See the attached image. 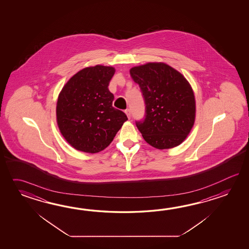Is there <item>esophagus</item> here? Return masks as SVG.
Returning <instances> with one entry per match:
<instances>
[{
    "instance_id": "34e87169",
    "label": "esophagus",
    "mask_w": 249,
    "mask_h": 249,
    "mask_svg": "<svg viewBox=\"0 0 249 249\" xmlns=\"http://www.w3.org/2000/svg\"><path fill=\"white\" fill-rule=\"evenodd\" d=\"M124 112H125V114H126L127 117L130 118V117H131V110H130V109H126Z\"/></svg>"
}]
</instances>
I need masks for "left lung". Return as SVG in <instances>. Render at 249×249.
Masks as SVG:
<instances>
[{
    "label": "left lung",
    "mask_w": 249,
    "mask_h": 249,
    "mask_svg": "<svg viewBox=\"0 0 249 249\" xmlns=\"http://www.w3.org/2000/svg\"><path fill=\"white\" fill-rule=\"evenodd\" d=\"M146 105L142 122H136L146 142L158 149L179 146L191 132L196 117L194 91L184 75L163 62L130 69Z\"/></svg>",
    "instance_id": "obj_1"
}]
</instances>
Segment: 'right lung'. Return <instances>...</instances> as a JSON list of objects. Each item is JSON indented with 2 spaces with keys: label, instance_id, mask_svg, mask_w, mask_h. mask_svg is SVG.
I'll list each match as a JSON object with an SVG mask.
<instances>
[{
  "label": "right lung",
  "instance_id": "1",
  "mask_svg": "<svg viewBox=\"0 0 249 249\" xmlns=\"http://www.w3.org/2000/svg\"><path fill=\"white\" fill-rule=\"evenodd\" d=\"M116 69L96 65L78 71L58 94L56 117L59 132L76 150L98 153L112 142L127 120L112 106L108 85Z\"/></svg>",
  "mask_w": 249,
  "mask_h": 249
}]
</instances>
